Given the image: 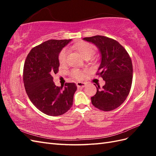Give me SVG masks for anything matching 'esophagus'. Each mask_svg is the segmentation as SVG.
I'll return each mask as SVG.
<instances>
[{
  "instance_id": "34e87169",
  "label": "esophagus",
  "mask_w": 156,
  "mask_h": 156,
  "mask_svg": "<svg viewBox=\"0 0 156 156\" xmlns=\"http://www.w3.org/2000/svg\"><path fill=\"white\" fill-rule=\"evenodd\" d=\"M86 85H87V84H86L85 82H76V86H77V87L78 88H84L86 87Z\"/></svg>"
}]
</instances>
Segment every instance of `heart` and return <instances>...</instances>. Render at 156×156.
<instances>
[{
	"label": "heart",
	"instance_id": "1",
	"mask_svg": "<svg viewBox=\"0 0 156 156\" xmlns=\"http://www.w3.org/2000/svg\"><path fill=\"white\" fill-rule=\"evenodd\" d=\"M72 48L75 49L84 58H90L91 56L95 53L96 48L94 45L90 43L87 41H79L76 43L72 46ZM68 51L66 49H63L59 52L58 55V61L60 64H64L66 62V58H67ZM69 75L72 78L77 80H81L84 77V72L77 68H74L69 72Z\"/></svg>",
	"mask_w": 156,
	"mask_h": 156
}]
</instances>
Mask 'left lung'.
I'll return each mask as SVG.
<instances>
[{"mask_svg":"<svg viewBox=\"0 0 156 156\" xmlns=\"http://www.w3.org/2000/svg\"><path fill=\"white\" fill-rule=\"evenodd\" d=\"M84 40L93 43L101 54V63L97 75L105 81L97 93L91 97L92 104L103 111L118 108L126 100L133 80V65L126 49L113 39L95 35L84 37Z\"/></svg>","mask_w":156,"mask_h":156,"instance_id":"1","label":"left lung"}]
</instances>
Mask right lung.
<instances>
[{"instance_id": "1", "label": "right lung", "mask_w": 156, "mask_h": 156, "mask_svg": "<svg viewBox=\"0 0 156 156\" xmlns=\"http://www.w3.org/2000/svg\"><path fill=\"white\" fill-rule=\"evenodd\" d=\"M71 39H50L32 48L25 61L23 82L28 97L35 107L50 116L64 114L72 107L75 83L56 87L53 74H57L58 55Z\"/></svg>"}]
</instances>
